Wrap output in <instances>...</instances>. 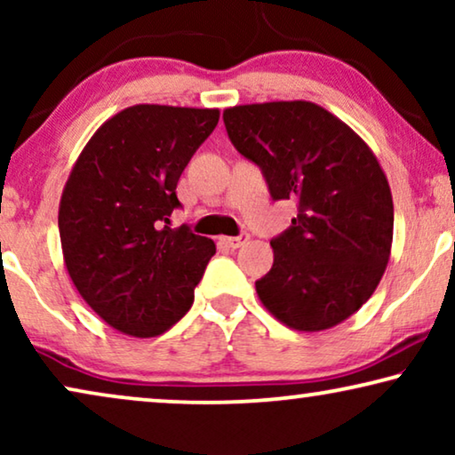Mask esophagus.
<instances>
[{
    "label": "esophagus",
    "instance_id": "esophagus-1",
    "mask_svg": "<svg viewBox=\"0 0 455 455\" xmlns=\"http://www.w3.org/2000/svg\"><path fill=\"white\" fill-rule=\"evenodd\" d=\"M248 238H251V235L248 234H240V235H223V238H220V242L223 246H228V248H240V246H244L246 242H248Z\"/></svg>",
    "mask_w": 455,
    "mask_h": 455
}]
</instances>
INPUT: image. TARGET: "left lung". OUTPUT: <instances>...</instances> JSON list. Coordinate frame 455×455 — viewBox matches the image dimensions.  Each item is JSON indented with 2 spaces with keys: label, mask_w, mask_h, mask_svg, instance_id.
Instances as JSON below:
<instances>
[{
  "label": "left lung",
  "mask_w": 455,
  "mask_h": 455,
  "mask_svg": "<svg viewBox=\"0 0 455 455\" xmlns=\"http://www.w3.org/2000/svg\"><path fill=\"white\" fill-rule=\"evenodd\" d=\"M234 147L263 170L275 201L298 215L271 240L273 267L259 300L285 327L323 331L372 296L389 263L394 201L371 147L310 101L235 105L223 111Z\"/></svg>",
  "instance_id": "8db88e82"
}]
</instances>
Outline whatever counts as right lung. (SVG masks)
<instances>
[{"label":"right lung","instance_id":"add662e5","mask_svg":"<svg viewBox=\"0 0 455 455\" xmlns=\"http://www.w3.org/2000/svg\"><path fill=\"white\" fill-rule=\"evenodd\" d=\"M217 122L220 109L132 105L97 128L68 176L58 213L68 275L120 333L155 338L192 307L215 242L167 223Z\"/></svg>","mask_w":455,"mask_h":455}]
</instances>
